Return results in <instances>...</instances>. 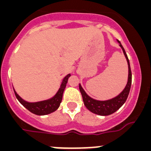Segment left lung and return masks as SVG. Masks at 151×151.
<instances>
[{"label": "left lung", "instance_id": "obj_1", "mask_svg": "<svg viewBox=\"0 0 151 151\" xmlns=\"http://www.w3.org/2000/svg\"><path fill=\"white\" fill-rule=\"evenodd\" d=\"M117 41L119 44V46H120L122 51H123V54L128 63V67H129L128 82L123 91L121 92L120 94H118L116 97H113L112 99L106 100V101H97V100L93 99L90 96L86 94V92L85 91V90L82 88V85L79 84V90L81 94H82L84 104H85V106H86L88 110H90L91 113L97 114V115L109 116L112 113H115L126 101V99H127L128 96H129V91H130L131 85H132V71H131L130 63H129L127 54L125 53V49L123 48L122 45H121L120 41Z\"/></svg>", "mask_w": 151, "mask_h": 151}]
</instances>
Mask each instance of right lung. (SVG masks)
Wrapping results in <instances>:
<instances>
[{
	"mask_svg": "<svg viewBox=\"0 0 151 151\" xmlns=\"http://www.w3.org/2000/svg\"><path fill=\"white\" fill-rule=\"evenodd\" d=\"M70 76L71 75L68 74L67 76L64 77L60 85V88L54 97L50 99L45 100V101H38V102H28L22 99V97L17 94L14 88L13 90H14V93H15L17 100L20 102L22 106H25L31 113L38 116L47 115V114H50V113L56 111L59 108L61 101H62L63 94V91L66 86V83H67L68 79Z\"/></svg>",
	"mask_w": 151,
	"mask_h": 151,
	"instance_id": "obj_1",
	"label": "right lung"
}]
</instances>
